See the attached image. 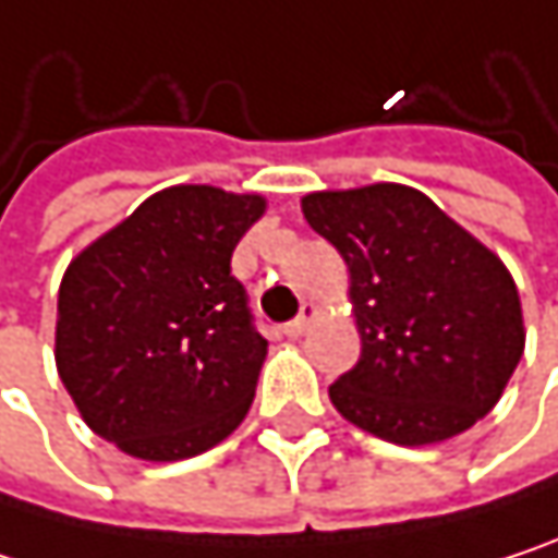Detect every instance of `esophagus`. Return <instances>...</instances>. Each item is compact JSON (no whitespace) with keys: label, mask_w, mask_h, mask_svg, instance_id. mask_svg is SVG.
Returning a JSON list of instances; mask_svg holds the SVG:
<instances>
[{"label":"esophagus","mask_w":558,"mask_h":558,"mask_svg":"<svg viewBox=\"0 0 558 558\" xmlns=\"http://www.w3.org/2000/svg\"><path fill=\"white\" fill-rule=\"evenodd\" d=\"M313 319H316V306H313V303H303L300 316H296V319H290V323L283 326V336H290V339L306 336V332H310V326H313Z\"/></svg>","instance_id":"obj_1"}]
</instances>
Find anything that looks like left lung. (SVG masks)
<instances>
[{
    "instance_id": "1",
    "label": "left lung",
    "mask_w": 558,
    "mask_h": 558,
    "mask_svg": "<svg viewBox=\"0 0 558 558\" xmlns=\"http://www.w3.org/2000/svg\"><path fill=\"white\" fill-rule=\"evenodd\" d=\"M303 216L349 265L362 359L332 407L372 436L429 446L475 426L523 355V313L504 262L403 183L323 190Z\"/></svg>"
}]
</instances>
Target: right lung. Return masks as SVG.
Wrapping results in <instances>:
<instances>
[{
    "label": "right lung",
    "mask_w": 558,
    "mask_h": 558,
    "mask_svg": "<svg viewBox=\"0 0 558 558\" xmlns=\"http://www.w3.org/2000/svg\"><path fill=\"white\" fill-rule=\"evenodd\" d=\"M258 193L180 183L83 248L57 293V375L86 426L145 462L222 442L268 355L232 275Z\"/></svg>",
    "instance_id": "1"
}]
</instances>
